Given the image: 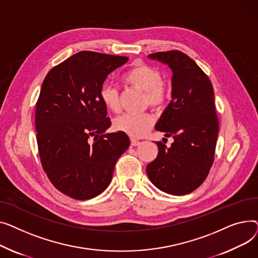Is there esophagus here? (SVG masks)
Instances as JSON below:
<instances>
[{
  "label": "esophagus",
  "mask_w": 258,
  "mask_h": 258,
  "mask_svg": "<svg viewBox=\"0 0 258 258\" xmlns=\"http://www.w3.org/2000/svg\"><path fill=\"white\" fill-rule=\"evenodd\" d=\"M140 144H141L140 141L135 140V139H131V146H132V147H136V146H139Z\"/></svg>",
  "instance_id": "obj_1"
}]
</instances>
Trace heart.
<instances>
[{
	"mask_svg": "<svg viewBox=\"0 0 258 258\" xmlns=\"http://www.w3.org/2000/svg\"><path fill=\"white\" fill-rule=\"evenodd\" d=\"M126 86L143 90L145 104L151 107L161 108L168 100V90L162 82V74L158 69L144 62L133 63L122 76ZM100 99L104 106L112 112L120 109V97L118 90L111 85L105 84L100 89ZM154 117L148 112L141 114L125 113L113 120V128L128 134L131 138H141L152 127Z\"/></svg>",
	"mask_w": 258,
	"mask_h": 258,
	"instance_id": "heart-1",
	"label": "heart"
}]
</instances>
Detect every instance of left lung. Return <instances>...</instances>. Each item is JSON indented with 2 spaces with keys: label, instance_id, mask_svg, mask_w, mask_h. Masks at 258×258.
I'll use <instances>...</instances> for the list:
<instances>
[{
  "label": "left lung",
  "instance_id": "1",
  "mask_svg": "<svg viewBox=\"0 0 258 258\" xmlns=\"http://www.w3.org/2000/svg\"><path fill=\"white\" fill-rule=\"evenodd\" d=\"M173 71L172 101L155 129L174 139L170 148L161 142L157 157L147 165L149 179L170 195H186L206 179L215 160L219 133L214 88L207 75L178 50L150 54Z\"/></svg>",
  "mask_w": 258,
  "mask_h": 258
}]
</instances>
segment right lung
<instances>
[{
	"label": "right lung",
	"mask_w": 258,
	"mask_h": 258,
	"mask_svg": "<svg viewBox=\"0 0 258 258\" xmlns=\"http://www.w3.org/2000/svg\"><path fill=\"white\" fill-rule=\"evenodd\" d=\"M128 57L81 51L45 76L36 102L35 128L42 169L52 184L76 200H88L109 185L114 165L130 145L111 125L100 89Z\"/></svg>",
	"instance_id": "obj_1"
}]
</instances>
